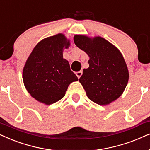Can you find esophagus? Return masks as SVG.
I'll return each instance as SVG.
<instances>
[{"label": "esophagus", "instance_id": "1", "mask_svg": "<svg viewBox=\"0 0 150 150\" xmlns=\"http://www.w3.org/2000/svg\"><path fill=\"white\" fill-rule=\"evenodd\" d=\"M82 73H83L82 71H78V72H76V73H75V74H76V75L79 79L80 78V77L82 75Z\"/></svg>", "mask_w": 150, "mask_h": 150}]
</instances>
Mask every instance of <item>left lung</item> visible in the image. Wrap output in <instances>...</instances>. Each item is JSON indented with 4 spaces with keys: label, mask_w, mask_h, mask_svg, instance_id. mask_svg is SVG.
Instances as JSON below:
<instances>
[{
    "label": "left lung",
    "mask_w": 150,
    "mask_h": 150,
    "mask_svg": "<svg viewBox=\"0 0 150 150\" xmlns=\"http://www.w3.org/2000/svg\"><path fill=\"white\" fill-rule=\"evenodd\" d=\"M74 42L88 55L89 67L84 69L79 81L92 101L101 105L116 100L124 91L129 73L121 52L106 40L81 35Z\"/></svg>",
    "instance_id": "8db88e82"
}]
</instances>
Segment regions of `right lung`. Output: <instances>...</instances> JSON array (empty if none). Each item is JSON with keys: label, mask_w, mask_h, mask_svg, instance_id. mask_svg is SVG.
Listing matches in <instances>:
<instances>
[{"label": "right lung", "mask_w": 150, "mask_h": 150, "mask_svg": "<svg viewBox=\"0 0 150 150\" xmlns=\"http://www.w3.org/2000/svg\"><path fill=\"white\" fill-rule=\"evenodd\" d=\"M69 41L62 33L42 40L32 51L23 69L26 89L40 102L50 105L64 97L69 84L78 80L63 58Z\"/></svg>", "instance_id": "obj_1"}]
</instances>
